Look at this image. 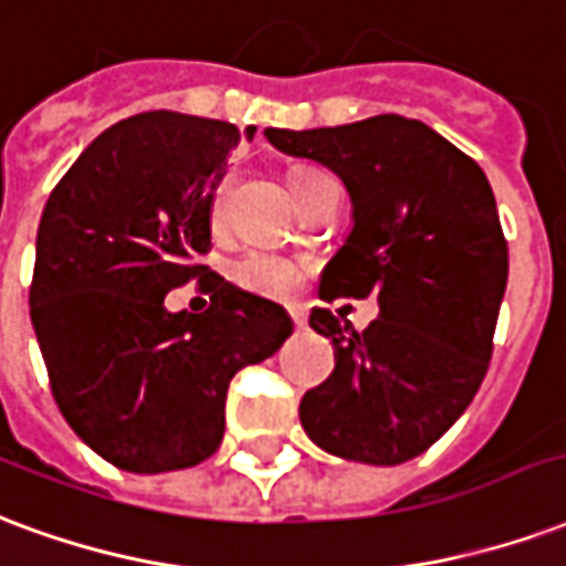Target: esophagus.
Instances as JSON below:
<instances>
[{
    "label": "esophagus",
    "mask_w": 566,
    "mask_h": 566,
    "mask_svg": "<svg viewBox=\"0 0 566 566\" xmlns=\"http://www.w3.org/2000/svg\"><path fill=\"white\" fill-rule=\"evenodd\" d=\"M289 316H292L295 328H304V325H307V316H304V311H301V307H295V304L289 307Z\"/></svg>",
    "instance_id": "34e87169"
}]
</instances>
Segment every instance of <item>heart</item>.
Returning <instances> with one entry per match:
<instances>
[{
  "label": "heart",
  "instance_id": "b5f03b06",
  "mask_svg": "<svg viewBox=\"0 0 566 566\" xmlns=\"http://www.w3.org/2000/svg\"><path fill=\"white\" fill-rule=\"evenodd\" d=\"M319 177L328 175L313 171V168L292 171V177H289L292 196H298L301 189L313 184V180H319ZM226 196H229V184H220L217 192H213V201H210V217H213V222H222V217H226ZM232 274L238 286H243L247 292H255V295H265V298H286L289 292L298 286V268L271 253L243 255L241 262L234 265Z\"/></svg>",
  "mask_w": 566,
  "mask_h": 566
}]
</instances>
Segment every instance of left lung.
I'll list each match as a JSON object with an SVG mask.
<instances>
[{"label":"left lung","instance_id":"left-lung-1","mask_svg":"<svg viewBox=\"0 0 566 566\" xmlns=\"http://www.w3.org/2000/svg\"><path fill=\"white\" fill-rule=\"evenodd\" d=\"M265 138L325 165L353 201V229L325 265L319 298L379 304L365 332L313 307L334 370L301 398V424L337 458L403 464L447 434L489 370L510 274L489 177L422 119L398 114Z\"/></svg>","mask_w":566,"mask_h":566}]
</instances>
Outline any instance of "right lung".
Wrapping results in <instances>:
<instances>
[{
    "label": "right lung",
    "mask_w": 566,
    "mask_h": 566,
    "mask_svg": "<svg viewBox=\"0 0 566 566\" xmlns=\"http://www.w3.org/2000/svg\"><path fill=\"white\" fill-rule=\"evenodd\" d=\"M238 142L232 123L177 111L119 119L77 156L41 213L29 316L53 401L119 470L165 473L213 455L232 377L292 334L280 304L198 265ZM192 276L211 307L171 314L164 295Z\"/></svg>",
    "instance_id": "1"
}]
</instances>
